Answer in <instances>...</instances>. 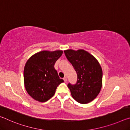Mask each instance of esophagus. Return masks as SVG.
I'll return each mask as SVG.
<instances>
[{
    "instance_id": "obj_1",
    "label": "esophagus",
    "mask_w": 130,
    "mask_h": 130,
    "mask_svg": "<svg viewBox=\"0 0 130 130\" xmlns=\"http://www.w3.org/2000/svg\"><path fill=\"white\" fill-rule=\"evenodd\" d=\"M63 80H64V81H65V82H66V81H67V77H65L63 78Z\"/></svg>"
}]
</instances>
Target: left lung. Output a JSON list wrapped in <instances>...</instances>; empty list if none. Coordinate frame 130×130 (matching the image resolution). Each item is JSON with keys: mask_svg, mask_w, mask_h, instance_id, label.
Here are the masks:
<instances>
[{"mask_svg": "<svg viewBox=\"0 0 130 130\" xmlns=\"http://www.w3.org/2000/svg\"><path fill=\"white\" fill-rule=\"evenodd\" d=\"M64 53L77 76L75 84H68L72 97L80 104L92 102L102 87L103 72L99 63L92 55L84 50H67Z\"/></svg>", "mask_w": 130, "mask_h": 130, "instance_id": "left-lung-1", "label": "left lung"}]
</instances>
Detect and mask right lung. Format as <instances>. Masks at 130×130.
Wrapping results in <instances>:
<instances>
[{
  "label": "right lung",
  "mask_w": 130,
  "mask_h": 130,
  "mask_svg": "<svg viewBox=\"0 0 130 130\" xmlns=\"http://www.w3.org/2000/svg\"><path fill=\"white\" fill-rule=\"evenodd\" d=\"M62 50L42 51L28 59L24 68L26 91L34 100L45 102L54 96L57 87L63 82L54 68Z\"/></svg>",
  "instance_id": "right-lung-1"
}]
</instances>
